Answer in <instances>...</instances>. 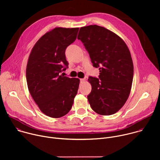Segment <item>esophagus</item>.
Instances as JSON below:
<instances>
[{
  "label": "esophagus",
  "instance_id": "obj_1",
  "mask_svg": "<svg viewBox=\"0 0 160 160\" xmlns=\"http://www.w3.org/2000/svg\"><path fill=\"white\" fill-rule=\"evenodd\" d=\"M80 83H83L85 82V79H83V78H81V79H80Z\"/></svg>",
  "mask_w": 160,
  "mask_h": 160
}]
</instances>
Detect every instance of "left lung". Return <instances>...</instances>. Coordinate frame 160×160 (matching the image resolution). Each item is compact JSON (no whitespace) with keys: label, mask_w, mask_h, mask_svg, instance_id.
Instances as JSON below:
<instances>
[{"label":"left lung","mask_w":160,"mask_h":160,"mask_svg":"<svg viewBox=\"0 0 160 160\" xmlns=\"http://www.w3.org/2000/svg\"><path fill=\"white\" fill-rule=\"evenodd\" d=\"M78 39L83 43L99 78L90 77L92 90L87 96L99 115H111L126 102L132 88L133 65L127 44L114 32L98 25L80 28Z\"/></svg>","instance_id":"left-lung-1"}]
</instances>
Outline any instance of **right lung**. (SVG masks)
<instances>
[{"instance_id": "right-lung-1", "label": "right lung", "mask_w": 160, "mask_h": 160, "mask_svg": "<svg viewBox=\"0 0 160 160\" xmlns=\"http://www.w3.org/2000/svg\"><path fill=\"white\" fill-rule=\"evenodd\" d=\"M78 30L56 27L47 32L34 45L28 58V90L40 111L51 118L66 115L78 92L80 80L61 73L68 65L65 50L76 40Z\"/></svg>"}]
</instances>
